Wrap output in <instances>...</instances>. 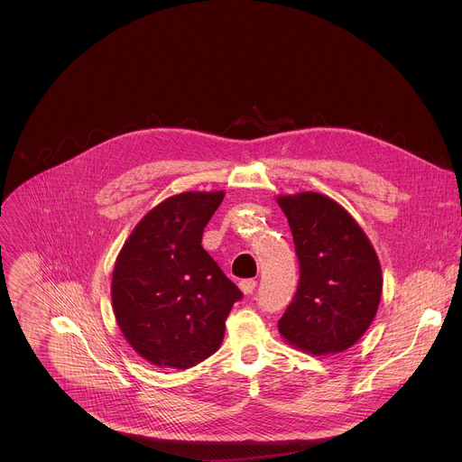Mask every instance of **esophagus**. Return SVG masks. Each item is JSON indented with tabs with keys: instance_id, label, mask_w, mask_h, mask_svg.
Segmentation results:
<instances>
[{
	"instance_id": "34e87169",
	"label": "esophagus",
	"mask_w": 462,
	"mask_h": 462,
	"mask_svg": "<svg viewBox=\"0 0 462 462\" xmlns=\"http://www.w3.org/2000/svg\"><path fill=\"white\" fill-rule=\"evenodd\" d=\"M255 285H257L255 280H243V282L239 283V289L243 291V294L248 296V294H252V292L255 291Z\"/></svg>"
}]
</instances>
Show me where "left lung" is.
I'll use <instances>...</instances> for the list:
<instances>
[{"mask_svg":"<svg viewBox=\"0 0 462 462\" xmlns=\"http://www.w3.org/2000/svg\"><path fill=\"white\" fill-rule=\"evenodd\" d=\"M300 283L278 321L280 335L314 356L342 353L367 331L382 296L378 255L358 223L331 197L280 195Z\"/></svg>","mask_w":462,"mask_h":462,"instance_id":"obj_1","label":"left lung"}]
</instances>
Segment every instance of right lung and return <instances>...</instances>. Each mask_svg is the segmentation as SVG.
Here are the masks:
<instances>
[{
	"mask_svg": "<svg viewBox=\"0 0 462 462\" xmlns=\"http://www.w3.org/2000/svg\"><path fill=\"white\" fill-rule=\"evenodd\" d=\"M225 191H184L150 210L125 239L111 300L124 338L159 367L188 369L214 355L243 292L201 246Z\"/></svg>",
	"mask_w": 462,
	"mask_h": 462,
	"instance_id": "add662e5",
	"label": "right lung"
}]
</instances>
